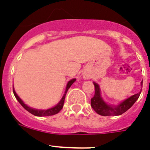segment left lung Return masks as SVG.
<instances>
[{
	"label": "left lung",
	"instance_id": "1",
	"mask_svg": "<svg viewBox=\"0 0 150 150\" xmlns=\"http://www.w3.org/2000/svg\"><path fill=\"white\" fill-rule=\"evenodd\" d=\"M93 84L95 86V95L91 98V106L98 115H103V116L120 115L123 114L136 103V101L138 99L141 93V92H139L137 94L133 95L116 106L109 105L105 103L103 98L101 97L100 88H99L98 84L96 82H93ZM141 86H142V81H141Z\"/></svg>",
	"mask_w": 150,
	"mask_h": 150
}]
</instances>
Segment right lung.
Segmentation results:
<instances>
[{
    "label": "right lung",
    "mask_w": 150,
    "mask_h": 150,
    "mask_svg": "<svg viewBox=\"0 0 150 150\" xmlns=\"http://www.w3.org/2000/svg\"><path fill=\"white\" fill-rule=\"evenodd\" d=\"M75 80H76V79H71V80H70V81L68 82V84H67V86H66V89H65V92H64V96H63L60 102H59V103H58L57 105H55L54 107H53V108L46 109V110L35 109H32V108H31V107L28 106V105H27L26 104H24V103H23V101L21 100L20 98H19V96L17 95V93H16L15 91H14V88H13V92H14V96H15V98H17V100L19 102V103H20V104L21 105H22V106L24 107V109H26L28 112H29L30 113H31L32 115H36V116H48V115H55V114H57V113H58L61 110H62V109L63 108V105H64L65 95H66L67 92H68V90H69V88L71 87V85H72V84L75 82Z\"/></svg>",
    "instance_id": "right-lung-1"
}]
</instances>
